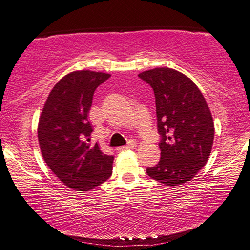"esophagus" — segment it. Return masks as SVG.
<instances>
[{"mask_svg":"<svg viewBox=\"0 0 250 250\" xmlns=\"http://www.w3.org/2000/svg\"><path fill=\"white\" fill-rule=\"evenodd\" d=\"M137 146V143H135V141H130L128 145L126 146H120L118 147V151H125V150H131V149H134V147Z\"/></svg>","mask_w":250,"mask_h":250,"instance_id":"esophagus-1","label":"esophagus"}]
</instances>
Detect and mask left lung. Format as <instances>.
<instances>
[{
	"label": "left lung",
	"mask_w": 250,
	"mask_h": 250,
	"mask_svg": "<svg viewBox=\"0 0 250 250\" xmlns=\"http://www.w3.org/2000/svg\"><path fill=\"white\" fill-rule=\"evenodd\" d=\"M154 92L159 146L158 164L147 167L151 179L167 186L191 181L205 166L214 141V122L201 90L172 68L139 74Z\"/></svg>",
	"instance_id": "8db88e82"
}]
</instances>
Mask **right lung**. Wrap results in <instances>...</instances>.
<instances>
[{"mask_svg":"<svg viewBox=\"0 0 250 250\" xmlns=\"http://www.w3.org/2000/svg\"><path fill=\"white\" fill-rule=\"evenodd\" d=\"M109 74L73 71L55 84L40 117L39 142L46 164L66 186L89 191L112 174L113 156L91 146L88 113L92 97Z\"/></svg>","mask_w":250,"mask_h":250,"instance_id":"right-lung-1","label":"right lung"}]
</instances>
